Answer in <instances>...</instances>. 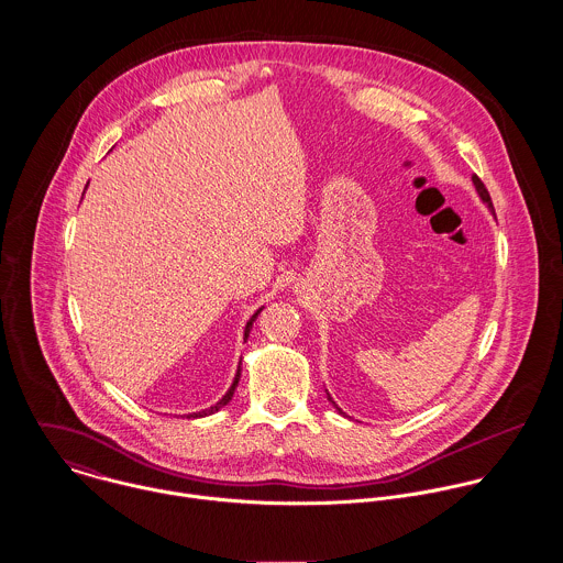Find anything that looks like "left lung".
Returning a JSON list of instances; mask_svg holds the SVG:
<instances>
[{
	"label": "left lung",
	"mask_w": 563,
	"mask_h": 563,
	"mask_svg": "<svg viewBox=\"0 0 563 563\" xmlns=\"http://www.w3.org/2000/svg\"><path fill=\"white\" fill-rule=\"evenodd\" d=\"M473 184H475V188H477V192H479V197H482L483 203H487V208H489V210H494V206H492V199H489V192H487L485 184H483L482 179H479L477 175H473ZM329 401H331V397H329ZM333 405H335V402H333Z\"/></svg>",
	"instance_id": "8db88e82"
}]
</instances>
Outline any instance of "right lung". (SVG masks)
Returning a JSON list of instances; mask_svg holds the SVG:
<instances>
[{"instance_id": "obj_1", "label": "right lung", "mask_w": 563, "mask_h": 563, "mask_svg": "<svg viewBox=\"0 0 563 563\" xmlns=\"http://www.w3.org/2000/svg\"><path fill=\"white\" fill-rule=\"evenodd\" d=\"M262 312V308L249 319V322H246V327H244V340L249 338V331H251V324H253V321L257 319V314ZM239 379H241V366H239V373H236V377H234V384H232V388L228 390V395L221 399V401L217 402V405H212V407H208V409H201V411H197V413H188L186 418H201V416H210V413H214V411H219L223 405H228V402L232 401V397H234V390H236V386H239Z\"/></svg>"}]
</instances>
